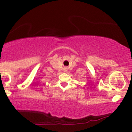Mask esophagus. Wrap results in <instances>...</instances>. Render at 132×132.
I'll list each match as a JSON object with an SVG mask.
<instances>
[{"label": "esophagus", "mask_w": 132, "mask_h": 132, "mask_svg": "<svg viewBox=\"0 0 132 132\" xmlns=\"http://www.w3.org/2000/svg\"><path fill=\"white\" fill-rule=\"evenodd\" d=\"M64 68H65V69H66V68H66V67H65Z\"/></svg>", "instance_id": "obj_1"}]
</instances>
